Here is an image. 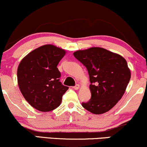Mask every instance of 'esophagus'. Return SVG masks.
Wrapping results in <instances>:
<instances>
[{
  "label": "esophagus",
  "mask_w": 147,
  "mask_h": 147,
  "mask_svg": "<svg viewBox=\"0 0 147 147\" xmlns=\"http://www.w3.org/2000/svg\"><path fill=\"white\" fill-rule=\"evenodd\" d=\"M73 88H74V89H75V90H78L79 88V84L75 85V86L73 87Z\"/></svg>",
  "instance_id": "1"
}]
</instances>
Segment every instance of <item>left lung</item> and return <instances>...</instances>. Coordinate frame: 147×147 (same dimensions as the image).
Wrapping results in <instances>:
<instances>
[{"label": "left lung", "instance_id": "1", "mask_svg": "<svg viewBox=\"0 0 147 147\" xmlns=\"http://www.w3.org/2000/svg\"><path fill=\"white\" fill-rule=\"evenodd\" d=\"M74 56L87 68L91 98L82 106L94 114L110 110L124 94L131 78L123 57L100 47L77 51Z\"/></svg>", "mask_w": 147, "mask_h": 147}]
</instances>
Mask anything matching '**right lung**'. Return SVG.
Masks as SVG:
<instances>
[{"instance_id": "add662e5", "label": "right lung", "mask_w": 147, "mask_h": 147, "mask_svg": "<svg viewBox=\"0 0 147 147\" xmlns=\"http://www.w3.org/2000/svg\"><path fill=\"white\" fill-rule=\"evenodd\" d=\"M66 51L51 45L35 49L22 59L18 68V84L26 101L40 112H50L61 104L68 90L59 81L57 68Z\"/></svg>"}]
</instances>
